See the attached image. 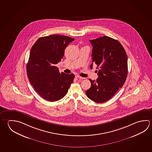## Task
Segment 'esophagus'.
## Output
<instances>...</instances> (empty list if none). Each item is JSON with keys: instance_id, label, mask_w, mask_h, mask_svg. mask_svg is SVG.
<instances>
[{"instance_id": "34e87169", "label": "esophagus", "mask_w": 152, "mask_h": 152, "mask_svg": "<svg viewBox=\"0 0 152 152\" xmlns=\"http://www.w3.org/2000/svg\"><path fill=\"white\" fill-rule=\"evenodd\" d=\"M75 77L77 78H79V79H83L84 78L83 77H80L79 75H76Z\"/></svg>"}]
</instances>
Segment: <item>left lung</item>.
<instances>
[{
	"label": "left lung",
	"mask_w": 152,
	"mask_h": 152,
	"mask_svg": "<svg viewBox=\"0 0 152 152\" xmlns=\"http://www.w3.org/2000/svg\"><path fill=\"white\" fill-rule=\"evenodd\" d=\"M90 41L93 46L90 67L96 64L98 78L89 79L91 86L86 94L94 102L103 103L124 85L128 75V57L121 44L112 38L104 36Z\"/></svg>",
	"instance_id": "1"
}]
</instances>
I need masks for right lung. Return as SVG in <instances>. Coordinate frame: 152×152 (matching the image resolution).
Here are the masks:
<instances>
[{
  "label": "right lung",
  "mask_w": 152,
  "mask_h": 152,
  "mask_svg": "<svg viewBox=\"0 0 152 152\" xmlns=\"http://www.w3.org/2000/svg\"><path fill=\"white\" fill-rule=\"evenodd\" d=\"M74 38L50 35L38 39L30 50L27 76L36 92L48 101H58L66 95L75 75L60 73L56 66L64 56V50Z\"/></svg>",
  "instance_id": "obj_1"
}]
</instances>
